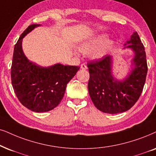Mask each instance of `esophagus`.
<instances>
[{
	"instance_id": "34e87169",
	"label": "esophagus",
	"mask_w": 156,
	"mask_h": 156,
	"mask_svg": "<svg viewBox=\"0 0 156 156\" xmlns=\"http://www.w3.org/2000/svg\"><path fill=\"white\" fill-rule=\"evenodd\" d=\"M80 68H81L82 70H86V69H87V66L84 63L81 64V66H80Z\"/></svg>"
}]
</instances>
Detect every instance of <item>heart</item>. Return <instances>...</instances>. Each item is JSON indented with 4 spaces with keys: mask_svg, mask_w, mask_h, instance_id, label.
<instances>
[{
    "mask_svg": "<svg viewBox=\"0 0 156 156\" xmlns=\"http://www.w3.org/2000/svg\"><path fill=\"white\" fill-rule=\"evenodd\" d=\"M113 46L114 42L111 40H107L106 35L101 34L82 42L78 45V50L84 55L91 53L93 59L100 60L109 53Z\"/></svg>",
    "mask_w": 156,
    "mask_h": 156,
    "instance_id": "heart-1",
    "label": "heart"
}]
</instances>
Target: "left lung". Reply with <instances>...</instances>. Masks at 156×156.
<instances>
[{
	"label": "left lung",
	"mask_w": 156,
	"mask_h": 156,
	"mask_svg": "<svg viewBox=\"0 0 156 156\" xmlns=\"http://www.w3.org/2000/svg\"><path fill=\"white\" fill-rule=\"evenodd\" d=\"M124 49L134 53L133 68L124 79L113 74V57L106 55L100 60L88 64L90 78L88 88L94 106L104 113L118 114L133 107L143 91L147 73L145 47L135 31Z\"/></svg>",
	"instance_id": "1"
}]
</instances>
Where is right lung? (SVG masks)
<instances>
[{
	"label": "right lung",
	"instance_id": "add662e5",
	"mask_svg": "<svg viewBox=\"0 0 156 156\" xmlns=\"http://www.w3.org/2000/svg\"><path fill=\"white\" fill-rule=\"evenodd\" d=\"M39 26L28 27L15 44L11 76L13 90L22 105L32 112H45L60 103L67 84L80 67L60 63L42 67L28 60L22 50L23 38Z\"/></svg>",
	"mask_w": 156,
	"mask_h": 156
}]
</instances>
